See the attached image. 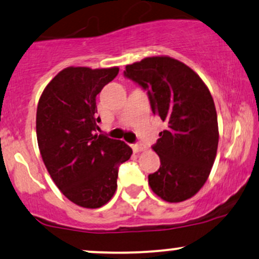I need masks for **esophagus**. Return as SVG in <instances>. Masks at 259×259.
<instances>
[{"instance_id": "34e87169", "label": "esophagus", "mask_w": 259, "mask_h": 259, "mask_svg": "<svg viewBox=\"0 0 259 259\" xmlns=\"http://www.w3.org/2000/svg\"><path fill=\"white\" fill-rule=\"evenodd\" d=\"M133 151L134 152H143L146 150V147L144 146V145H133Z\"/></svg>"}]
</instances>
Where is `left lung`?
<instances>
[{
  "mask_svg": "<svg viewBox=\"0 0 259 259\" xmlns=\"http://www.w3.org/2000/svg\"><path fill=\"white\" fill-rule=\"evenodd\" d=\"M124 73L147 91L152 113L167 124L152 147L161 166L149 176V186L168 203L194 197L218 152V114L209 88L189 66L166 55L126 65Z\"/></svg>",
  "mask_w": 259,
  "mask_h": 259,
  "instance_id": "8db88e82",
  "label": "left lung"
}]
</instances>
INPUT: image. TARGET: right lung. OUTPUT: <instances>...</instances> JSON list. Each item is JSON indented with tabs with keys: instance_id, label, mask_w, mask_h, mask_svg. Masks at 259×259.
<instances>
[{
	"instance_id": "obj_1",
	"label": "right lung",
	"mask_w": 259,
	"mask_h": 259,
	"mask_svg": "<svg viewBox=\"0 0 259 259\" xmlns=\"http://www.w3.org/2000/svg\"><path fill=\"white\" fill-rule=\"evenodd\" d=\"M119 67L61 70L42 91L36 108V139L42 162L60 192L76 205L97 209L114 195L118 164L133 150L124 141L93 134L96 97Z\"/></svg>"
}]
</instances>
